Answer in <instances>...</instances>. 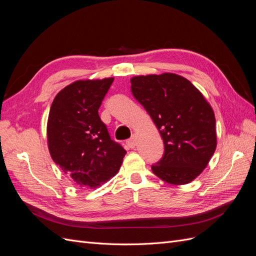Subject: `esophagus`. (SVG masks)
I'll return each mask as SVG.
<instances>
[{
  "instance_id": "1",
  "label": "esophagus",
  "mask_w": 256,
  "mask_h": 256,
  "mask_svg": "<svg viewBox=\"0 0 256 256\" xmlns=\"http://www.w3.org/2000/svg\"><path fill=\"white\" fill-rule=\"evenodd\" d=\"M136 145V136H132L127 141V146L129 147V148H134Z\"/></svg>"
}]
</instances>
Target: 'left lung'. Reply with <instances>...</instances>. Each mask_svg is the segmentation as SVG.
<instances>
[{
	"instance_id": "obj_1",
	"label": "left lung",
	"mask_w": 256,
	"mask_h": 256,
	"mask_svg": "<svg viewBox=\"0 0 256 256\" xmlns=\"http://www.w3.org/2000/svg\"><path fill=\"white\" fill-rule=\"evenodd\" d=\"M131 92L161 134L164 154L152 173L171 184L191 182L204 171L216 147V118L194 85L182 76H136Z\"/></svg>"
}]
</instances>
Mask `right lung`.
<instances>
[{"label":"right lung","instance_id":"obj_1","mask_svg":"<svg viewBox=\"0 0 256 256\" xmlns=\"http://www.w3.org/2000/svg\"><path fill=\"white\" fill-rule=\"evenodd\" d=\"M114 78L78 80L58 92L47 138L53 161L81 188L95 189L118 174L126 150L111 140L98 109Z\"/></svg>","mask_w":256,"mask_h":256}]
</instances>
